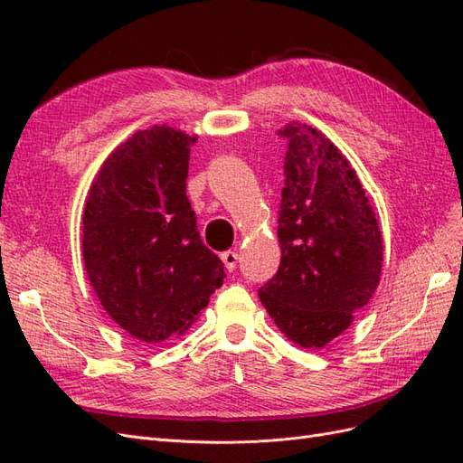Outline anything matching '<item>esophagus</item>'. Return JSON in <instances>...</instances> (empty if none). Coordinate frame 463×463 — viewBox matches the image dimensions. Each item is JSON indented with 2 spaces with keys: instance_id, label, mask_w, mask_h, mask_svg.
<instances>
[{
  "instance_id": "1",
  "label": "esophagus",
  "mask_w": 463,
  "mask_h": 463,
  "mask_svg": "<svg viewBox=\"0 0 463 463\" xmlns=\"http://www.w3.org/2000/svg\"><path fill=\"white\" fill-rule=\"evenodd\" d=\"M220 257H222L223 266H226V269H228L230 272H232V270H235L237 259H240V255H237V250H235V249H233V250H226V253H222Z\"/></svg>"
}]
</instances>
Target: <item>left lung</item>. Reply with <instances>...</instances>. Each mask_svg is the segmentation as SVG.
I'll use <instances>...</instances> for the list:
<instances>
[{
    "mask_svg": "<svg viewBox=\"0 0 463 463\" xmlns=\"http://www.w3.org/2000/svg\"><path fill=\"white\" fill-rule=\"evenodd\" d=\"M278 135L288 138L278 218L282 259L259 298L288 340L318 349L373 298L383 233L352 164L325 133L291 121Z\"/></svg>",
    "mask_w": 463,
    "mask_h": 463,
    "instance_id": "8db88e82",
    "label": "left lung"
}]
</instances>
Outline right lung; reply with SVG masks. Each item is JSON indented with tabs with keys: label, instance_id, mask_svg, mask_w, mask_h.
<instances>
[{
	"label": "right lung",
	"instance_id": "add662e5",
	"mask_svg": "<svg viewBox=\"0 0 463 463\" xmlns=\"http://www.w3.org/2000/svg\"><path fill=\"white\" fill-rule=\"evenodd\" d=\"M197 135L137 131L104 160L82 213V260L104 311L146 344L184 335L226 272L187 199Z\"/></svg>",
	"mask_w": 463,
	"mask_h": 463
}]
</instances>
